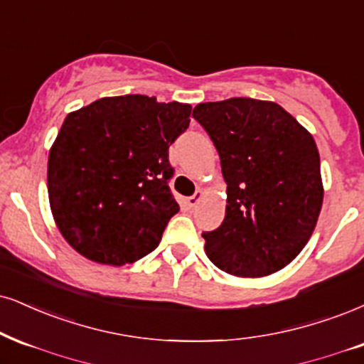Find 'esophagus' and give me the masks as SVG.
Listing matches in <instances>:
<instances>
[{
  "mask_svg": "<svg viewBox=\"0 0 364 364\" xmlns=\"http://www.w3.org/2000/svg\"><path fill=\"white\" fill-rule=\"evenodd\" d=\"M203 192L200 191H197L194 196H191V197H187V205H189V208H196L197 204H199V200L203 199Z\"/></svg>",
  "mask_w": 364,
  "mask_h": 364,
  "instance_id": "1",
  "label": "esophagus"
}]
</instances>
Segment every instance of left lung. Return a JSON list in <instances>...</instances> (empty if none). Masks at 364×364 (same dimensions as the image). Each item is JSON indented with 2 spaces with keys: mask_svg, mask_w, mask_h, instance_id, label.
I'll use <instances>...</instances> for the list:
<instances>
[{
  "mask_svg": "<svg viewBox=\"0 0 364 364\" xmlns=\"http://www.w3.org/2000/svg\"><path fill=\"white\" fill-rule=\"evenodd\" d=\"M192 116L216 146L228 186L224 221L203 232L205 255L236 277L282 270L307 245L322 208L312 134L282 106L251 97L200 102Z\"/></svg>",
  "mask_w": 364,
  "mask_h": 364,
  "instance_id": "8db88e82",
  "label": "left lung"
}]
</instances>
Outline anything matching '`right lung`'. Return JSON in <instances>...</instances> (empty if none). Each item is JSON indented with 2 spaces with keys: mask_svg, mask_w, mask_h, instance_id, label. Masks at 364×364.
Instances as JSON below:
<instances>
[{
  "mask_svg": "<svg viewBox=\"0 0 364 364\" xmlns=\"http://www.w3.org/2000/svg\"><path fill=\"white\" fill-rule=\"evenodd\" d=\"M189 105L102 97L67 116L48 154V199L67 243L92 262L133 263L159 246L178 204L168 148Z\"/></svg>",
  "mask_w": 364,
  "mask_h": 364,
  "instance_id": "1",
  "label": "right lung"
}]
</instances>
